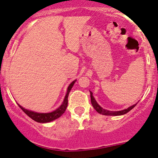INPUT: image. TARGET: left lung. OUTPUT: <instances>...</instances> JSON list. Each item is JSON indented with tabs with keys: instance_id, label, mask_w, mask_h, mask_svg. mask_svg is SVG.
<instances>
[{
	"instance_id": "1",
	"label": "left lung",
	"mask_w": 158,
	"mask_h": 158,
	"mask_svg": "<svg viewBox=\"0 0 158 158\" xmlns=\"http://www.w3.org/2000/svg\"><path fill=\"white\" fill-rule=\"evenodd\" d=\"M90 94H91V104H92L94 109L98 112V113L102 114V115H124V114L127 113L129 111H131L132 109H133L135 107V106L136 104H134L131 106H130L129 108L126 109V110H121V111H108L104 109H103L102 107H100V106L98 104V103L96 102L95 99L94 98L93 95H92V92L90 91Z\"/></svg>"
}]
</instances>
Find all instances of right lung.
Here are the masks:
<instances>
[{
    "mask_svg": "<svg viewBox=\"0 0 158 158\" xmlns=\"http://www.w3.org/2000/svg\"><path fill=\"white\" fill-rule=\"evenodd\" d=\"M76 80L73 81L72 83H70V85H69L68 88H67V94H66L63 103L60 105L59 108H58L56 110L54 111V112H50V113H38V112H33V111L25 110V108H23V107L21 106L20 105L18 104L19 106L22 109V110L25 112L26 115H28L31 118H32L33 120L37 121V122L46 123V122H49V121L55 120V119L58 118L60 117V116L64 113L66 109H67V103H68L69 93H70L71 88H72Z\"/></svg>",
    "mask_w": 158,
    "mask_h": 158,
    "instance_id": "1",
    "label": "right lung"
}]
</instances>
